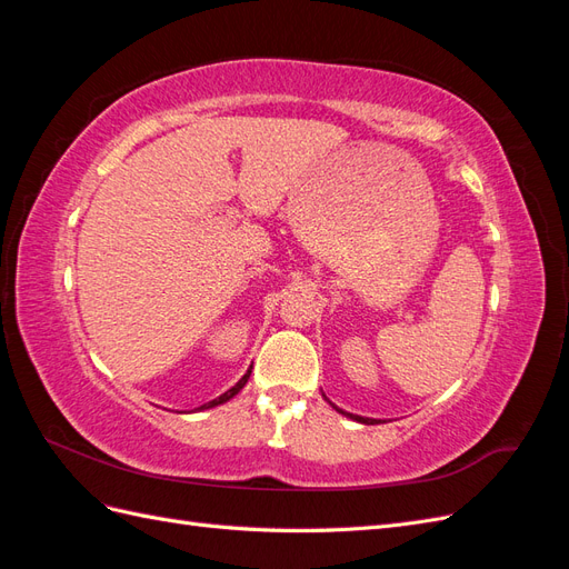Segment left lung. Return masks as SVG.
I'll return each mask as SVG.
<instances>
[{"label": "left lung", "mask_w": 569, "mask_h": 569, "mask_svg": "<svg viewBox=\"0 0 569 569\" xmlns=\"http://www.w3.org/2000/svg\"><path fill=\"white\" fill-rule=\"evenodd\" d=\"M332 408H337L335 403H332ZM341 416H347V418H351V420H356V422H363V425H380V420H372V418H360V416H353V412H347V410H341V408H337Z\"/></svg>", "instance_id": "left-lung-1"}]
</instances>
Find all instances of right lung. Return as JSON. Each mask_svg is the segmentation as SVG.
I'll return each instance as SVG.
<instances>
[{
    "mask_svg": "<svg viewBox=\"0 0 569 569\" xmlns=\"http://www.w3.org/2000/svg\"><path fill=\"white\" fill-rule=\"evenodd\" d=\"M249 375H251V370H247V375H244V377H242V380H239V382H237V385H234L232 389H228L226 393H220V396H218V399H213V401H209V403H203V406H201L199 410H203V408H213V406H220V403H226V401H230V399H232V396H234V393H239V391H242V387H244V385L249 382Z\"/></svg>",
    "mask_w": 569,
    "mask_h": 569,
    "instance_id": "right-lung-1",
    "label": "right lung"
}]
</instances>
